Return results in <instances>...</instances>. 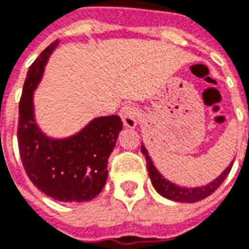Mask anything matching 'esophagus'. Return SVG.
Here are the masks:
<instances>
[{"label":"esophagus","instance_id":"obj_1","mask_svg":"<svg viewBox=\"0 0 249 249\" xmlns=\"http://www.w3.org/2000/svg\"><path fill=\"white\" fill-rule=\"evenodd\" d=\"M120 116L123 119L125 126L128 128H134L137 125L138 119V109L134 106H125L121 108Z\"/></svg>","mask_w":249,"mask_h":249}]
</instances>
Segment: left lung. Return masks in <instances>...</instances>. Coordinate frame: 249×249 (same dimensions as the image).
<instances>
[{"label": "left lung", "mask_w": 249, "mask_h": 249, "mask_svg": "<svg viewBox=\"0 0 249 249\" xmlns=\"http://www.w3.org/2000/svg\"><path fill=\"white\" fill-rule=\"evenodd\" d=\"M142 154L145 155L146 164H147V171H149L150 179H151V183L154 185V188L158 191L159 195H162L163 197H166L168 200L178 201V202H197V201L204 200L205 197L210 196L212 193L217 189L223 180L227 178L229 172L231 170V163L230 166L227 167L221 175L218 176L217 179L213 180L212 183L206 184L204 187H197V188H184V187H178L174 183H171L168 180H166L158 172V170L155 168L151 159H150L149 154H147V150L145 149V146H141Z\"/></svg>", "instance_id": "left-lung-1"}]
</instances>
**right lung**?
I'll return each instance as SVG.
<instances>
[{
	"instance_id": "add662e5",
	"label": "right lung",
	"mask_w": 249,
	"mask_h": 249,
	"mask_svg": "<svg viewBox=\"0 0 249 249\" xmlns=\"http://www.w3.org/2000/svg\"><path fill=\"white\" fill-rule=\"evenodd\" d=\"M57 43L47 47L28 69L19 102V154L26 174L41 192L62 202H83L98 196L107 181L108 158L123 121L117 115L98 117L66 140H51L39 130L32 92Z\"/></svg>"
}]
</instances>
